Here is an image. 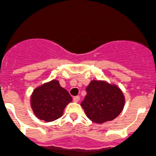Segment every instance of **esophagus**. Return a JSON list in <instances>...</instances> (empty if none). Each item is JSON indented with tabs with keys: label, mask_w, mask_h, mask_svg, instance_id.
<instances>
[{
	"label": "esophagus",
	"mask_w": 156,
	"mask_h": 156,
	"mask_svg": "<svg viewBox=\"0 0 156 156\" xmlns=\"http://www.w3.org/2000/svg\"><path fill=\"white\" fill-rule=\"evenodd\" d=\"M79 99H80V97L78 96V95L75 96V97L73 98V100H74V102H78V101H79Z\"/></svg>",
	"instance_id": "esophagus-1"
}]
</instances>
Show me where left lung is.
Listing matches in <instances>:
<instances>
[{"label":"left lung","instance_id":"obj_1","mask_svg":"<svg viewBox=\"0 0 156 156\" xmlns=\"http://www.w3.org/2000/svg\"><path fill=\"white\" fill-rule=\"evenodd\" d=\"M86 92L81 106L87 116L95 123L113 120L123 110L124 95L116 85L93 80L87 86Z\"/></svg>","mask_w":156,"mask_h":156}]
</instances>
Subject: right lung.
I'll list each match as a JSON object with an SVG mask.
<instances>
[{
    "label": "right lung",
    "mask_w": 156,
    "mask_h": 156,
    "mask_svg": "<svg viewBox=\"0 0 156 156\" xmlns=\"http://www.w3.org/2000/svg\"><path fill=\"white\" fill-rule=\"evenodd\" d=\"M71 101L69 92L62 88L57 80L36 88L31 95V106L35 115L46 122L60 118L64 108Z\"/></svg>",
    "instance_id": "right-lung-1"
}]
</instances>
